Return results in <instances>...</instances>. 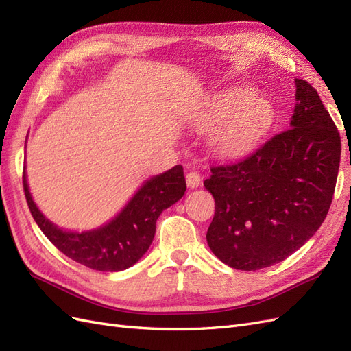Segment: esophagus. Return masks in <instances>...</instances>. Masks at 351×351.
<instances>
[{
  "mask_svg": "<svg viewBox=\"0 0 351 351\" xmlns=\"http://www.w3.org/2000/svg\"><path fill=\"white\" fill-rule=\"evenodd\" d=\"M200 182H202V177L197 171H190L187 173L186 176V183H187V187L189 189H196L200 186Z\"/></svg>",
  "mask_w": 351,
  "mask_h": 351,
  "instance_id": "obj_1",
  "label": "esophagus"
}]
</instances>
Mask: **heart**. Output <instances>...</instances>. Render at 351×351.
Instances as JSON below:
<instances>
[{
	"label": "heart",
	"mask_w": 351,
	"mask_h": 351,
	"mask_svg": "<svg viewBox=\"0 0 351 351\" xmlns=\"http://www.w3.org/2000/svg\"><path fill=\"white\" fill-rule=\"evenodd\" d=\"M272 119L268 101L247 89L219 93L200 119L204 130L220 125L212 139V147L222 156H234L249 151L259 142Z\"/></svg>",
	"instance_id": "b5f03b06"
}]
</instances>
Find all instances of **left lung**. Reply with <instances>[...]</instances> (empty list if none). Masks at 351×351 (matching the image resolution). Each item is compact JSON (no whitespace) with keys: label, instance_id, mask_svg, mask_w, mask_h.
Wrapping results in <instances>:
<instances>
[{"label":"left lung","instance_id":"obj_1","mask_svg":"<svg viewBox=\"0 0 351 351\" xmlns=\"http://www.w3.org/2000/svg\"><path fill=\"white\" fill-rule=\"evenodd\" d=\"M295 101L289 130L240 161L210 167L204 183L215 199L206 241L231 268L258 271L287 259L331 206L339 133L309 82L295 79Z\"/></svg>","mask_w":351,"mask_h":351}]
</instances>
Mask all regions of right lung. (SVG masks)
<instances>
[{
	"mask_svg": "<svg viewBox=\"0 0 351 351\" xmlns=\"http://www.w3.org/2000/svg\"><path fill=\"white\" fill-rule=\"evenodd\" d=\"M23 189L32 217L60 252L90 269L117 272L130 268L149 249L158 217L183 197L186 180L182 165L152 177L108 224L84 232L62 231L40 214L29 193L25 171Z\"/></svg>",
	"mask_w": 351,
	"mask_h": 351,
	"instance_id": "right-lung-1",
	"label": "right lung"
}]
</instances>
